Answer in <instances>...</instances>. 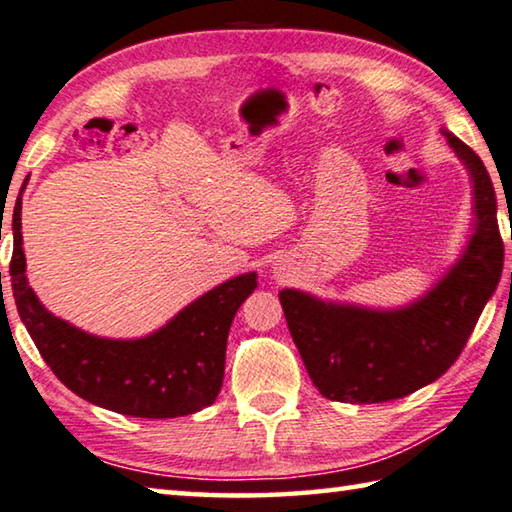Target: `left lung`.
I'll return each instance as SVG.
<instances>
[{
  "instance_id": "obj_1",
  "label": "left lung",
  "mask_w": 512,
  "mask_h": 512,
  "mask_svg": "<svg viewBox=\"0 0 512 512\" xmlns=\"http://www.w3.org/2000/svg\"><path fill=\"white\" fill-rule=\"evenodd\" d=\"M444 134L472 175L476 225L465 253L424 298L401 310H367L280 291L300 358L330 401L383 403L433 383L458 360L499 285L504 241L492 180L469 145Z\"/></svg>"
}]
</instances>
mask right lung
Returning a JSON list of instances; mask_svg holds the SVG:
<instances>
[{"mask_svg":"<svg viewBox=\"0 0 512 512\" xmlns=\"http://www.w3.org/2000/svg\"><path fill=\"white\" fill-rule=\"evenodd\" d=\"M22 200L13 212L11 285L18 314L63 385L88 403L120 415L168 419L193 415L216 401L225 373L232 319L253 291L257 273L223 282L141 339H104L70 326L40 305L27 282Z\"/></svg>","mask_w":512,"mask_h":512,"instance_id":"add662e5","label":"right lung"}]
</instances>
